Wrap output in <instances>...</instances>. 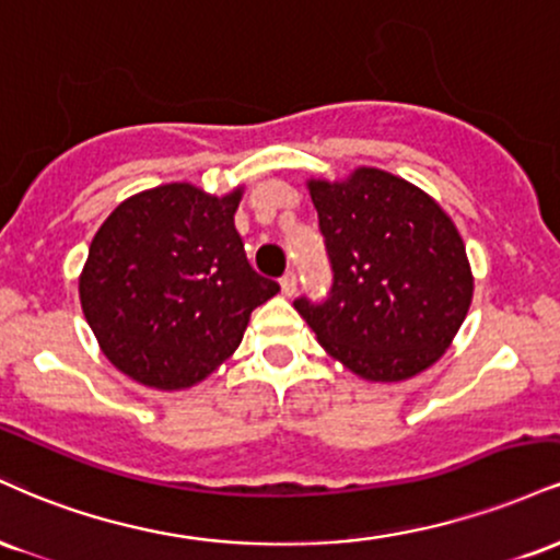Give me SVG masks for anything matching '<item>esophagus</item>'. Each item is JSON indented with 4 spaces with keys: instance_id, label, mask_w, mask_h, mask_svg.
Listing matches in <instances>:
<instances>
[{
    "instance_id": "1",
    "label": "esophagus",
    "mask_w": 560,
    "mask_h": 560,
    "mask_svg": "<svg viewBox=\"0 0 560 560\" xmlns=\"http://www.w3.org/2000/svg\"><path fill=\"white\" fill-rule=\"evenodd\" d=\"M295 288H299V280H295L293 272H288L285 278L280 280V291H282V295H288V299H291V295H295Z\"/></svg>"
}]
</instances>
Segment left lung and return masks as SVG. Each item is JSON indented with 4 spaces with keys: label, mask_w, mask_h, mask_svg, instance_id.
<instances>
[{
    "label": "left lung",
    "mask_w": 560,
    "mask_h": 560,
    "mask_svg": "<svg viewBox=\"0 0 560 560\" xmlns=\"http://www.w3.org/2000/svg\"><path fill=\"white\" fill-rule=\"evenodd\" d=\"M332 291L295 312L335 361L370 383L430 370L462 330L475 275L445 209L404 177L357 167L340 180L308 177Z\"/></svg>",
    "instance_id": "left-lung-1"
}]
</instances>
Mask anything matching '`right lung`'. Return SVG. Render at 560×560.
<instances>
[{
	"label": "right lung",
	"mask_w": 560,
	"mask_h": 560,
	"mask_svg": "<svg viewBox=\"0 0 560 560\" xmlns=\"http://www.w3.org/2000/svg\"><path fill=\"white\" fill-rule=\"evenodd\" d=\"M225 196L167 183L117 203L78 278L102 353L154 390H186L241 346L256 306L280 291L248 267Z\"/></svg>",
	"instance_id": "add662e5"
}]
</instances>
